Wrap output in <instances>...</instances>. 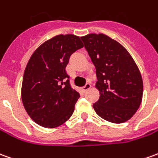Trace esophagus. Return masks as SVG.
<instances>
[{
  "label": "esophagus",
  "mask_w": 158,
  "mask_h": 158,
  "mask_svg": "<svg viewBox=\"0 0 158 158\" xmlns=\"http://www.w3.org/2000/svg\"><path fill=\"white\" fill-rule=\"evenodd\" d=\"M90 88V84H89V83H87L86 85H85V86L83 87L82 90H83V91H84V92H86L87 90H89Z\"/></svg>",
  "instance_id": "34e87169"
}]
</instances>
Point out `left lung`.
Masks as SVG:
<instances>
[{"label":"left lung","mask_w":158,"mask_h":158,"mask_svg":"<svg viewBox=\"0 0 158 158\" xmlns=\"http://www.w3.org/2000/svg\"><path fill=\"white\" fill-rule=\"evenodd\" d=\"M96 68L100 98L93 104L96 113L113 123H123L140 106L143 80L133 57L121 44L104 34L81 37Z\"/></svg>","instance_id":"8db88e82"}]
</instances>
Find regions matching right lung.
Segmentation results:
<instances>
[{"label":"right lung","mask_w":158,"mask_h":158,"mask_svg":"<svg viewBox=\"0 0 158 158\" xmlns=\"http://www.w3.org/2000/svg\"><path fill=\"white\" fill-rule=\"evenodd\" d=\"M83 46L75 35H58L31 56L24 73L21 98L27 114L38 125L54 128L72 116L79 93L70 85L66 67L72 54Z\"/></svg>","instance_id":"add662e5"}]
</instances>
